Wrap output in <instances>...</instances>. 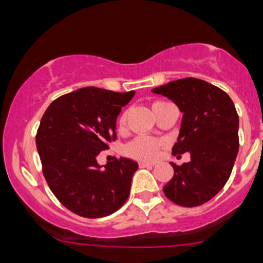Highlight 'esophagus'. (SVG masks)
I'll return each instance as SVG.
<instances>
[{"mask_svg":"<svg viewBox=\"0 0 263 263\" xmlns=\"http://www.w3.org/2000/svg\"><path fill=\"white\" fill-rule=\"evenodd\" d=\"M154 165H156L154 162H146V161L140 162V166H141V167H152V166H154Z\"/></svg>","mask_w":263,"mask_h":263,"instance_id":"obj_1","label":"esophagus"}]
</instances>
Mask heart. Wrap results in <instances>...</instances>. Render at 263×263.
<instances>
[{"mask_svg":"<svg viewBox=\"0 0 263 263\" xmlns=\"http://www.w3.org/2000/svg\"><path fill=\"white\" fill-rule=\"evenodd\" d=\"M120 123H124V117L120 119ZM161 148V141L152 137L140 136L132 140L126 146L124 152L127 156L137 159H153L158 154Z\"/></svg>","mask_w":263,"mask_h":263,"instance_id":"1","label":"heart"}]
</instances>
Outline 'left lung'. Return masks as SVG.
I'll return each mask as SVG.
<instances>
[{"instance_id": "left-lung-1", "label": "left lung", "mask_w": 263, "mask_h": 263, "mask_svg": "<svg viewBox=\"0 0 263 263\" xmlns=\"http://www.w3.org/2000/svg\"><path fill=\"white\" fill-rule=\"evenodd\" d=\"M167 97L183 112L174 156L190 152L163 187L166 197L180 206L202 205L227 183L239 152V115L230 96L205 80L185 78L152 89Z\"/></svg>"}]
</instances>
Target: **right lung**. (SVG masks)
I'll return each instance as SVG.
<instances>
[{"label": "right lung", "instance_id": "add662e5", "mask_svg": "<svg viewBox=\"0 0 263 263\" xmlns=\"http://www.w3.org/2000/svg\"><path fill=\"white\" fill-rule=\"evenodd\" d=\"M135 90L85 87L61 96L43 115L36 146L43 173L63 206L85 218L112 214L129 196L137 162L115 159L98 165L97 156L117 139V118Z\"/></svg>", "mask_w": 263, "mask_h": 263}]
</instances>
